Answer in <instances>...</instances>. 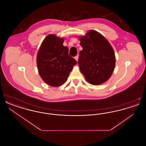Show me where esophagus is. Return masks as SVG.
<instances>
[{"instance_id": "34e87169", "label": "esophagus", "mask_w": 146, "mask_h": 146, "mask_svg": "<svg viewBox=\"0 0 146 146\" xmlns=\"http://www.w3.org/2000/svg\"><path fill=\"white\" fill-rule=\"evenodd\" d=\"M78 57H79V56L78 55L74 57V58L76 59V61H78Z\"/></svg>"}]
</instances>
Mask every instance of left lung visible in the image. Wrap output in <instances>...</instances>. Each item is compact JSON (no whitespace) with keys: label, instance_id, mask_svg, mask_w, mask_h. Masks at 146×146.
Returning a JSON list of instances; mask_svg holds the SVG:
<instances>
[{"label":"left lung","instance_id":"left-lung-1","mask_svg":"<svg viewBox=\"0 0 146 146\" xmlns=\"http://www.w3.org/2000/svg\"><path fill=\"white\" fill-rule=\"evenodd\" d=\"M80 40L83 48L78 61L80 72L92 85L106 82L111 76L115 64L111 44L102 35L92 30L80 36Z\"/></svg>","mask_w":146,"mask_h":146}]
</instances>
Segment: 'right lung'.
<instances>
[{"label": "right lung", "mask_w": 146, "mask_h": 146, "mask_svg": "<svg viewBox=\"0 0 146 146\" xmlns=\"http://www.w3.org/2000/svg\"><path fill=\"white\" fill-rule=\"evenodd\" d=\"M63 39L48 35L42 42L37 54L38 70L42 79L51 86L64 83L76 60L68 54V48L63 45Z\"/></svg>", "instance_id": "right-lung-1"}]
</instances>
